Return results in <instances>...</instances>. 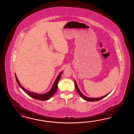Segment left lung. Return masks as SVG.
Returning <instances> with one entry per match:
<instances>
[{"label":"left lung","instance_id":"1","mask_svg":"<svg viewBox=\"0 0 134 134\" xmlns=\"http://www.w3.org/2000/svg\"><path fill=\"white\" fill-rule=\"evenodd\" d=\"M74 82H75V87L76 88V90H77V92H78V93L80 95V96L81 97L82 99H83L84 100H86L87 101H89V102H94V101H98V100H102L103 99V98H104V97H105L106 96H107L109 93H110V92L108 93V94H106L105 95L103 96V97H99V98H90V97H87L85 96L84 95L81 93V92L80 91V89L78 88V86L77 85V82L76 81H75V80H74Z\"/></svg>","mask_w":134,"mask_h":134}]
</instances>
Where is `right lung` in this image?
Wrapping results in <instances>:
<instances>
[{
  "label": "right lung",
  "instance_id": "obj_1",
  "mask_svg": "<svg viewBox=\"0 0 134 134\" xmlns=\"http://www.w3.org/2000/svg\"><path fill=\"white\" fill-rule=\"evenodd\" d=\"M62 73H63V71L61 72L59 75L57 76V77L55 80L54 83H53V85L52 86L50 90L48 92H46L45 93H43V94H38V93L31 92V91H29L28 90H26L20 84L19 80L18 79L16 74H15V78H16V80L17 81V82L19 86L20 87V88H21L26 94L28 95L29 96L31 97L32 98H34L35 99H36V100H46L50 99L51 98V97H52L54 95L55 92L57 91V84L60 80V77H61Z\"/></svg>",
  "mask_w": 134,
  "mask_h": 134
}]
</instances>
